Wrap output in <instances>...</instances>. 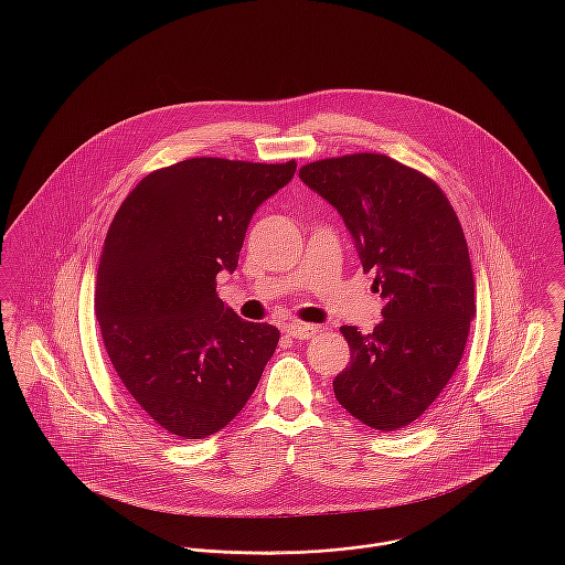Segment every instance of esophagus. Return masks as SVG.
I'll return each mask as SVG.
<instances>
[{
	"label": "esophagus",
	"instance_id": "34e87169",
	"mask_svg": "<svg viewBox=\"0 0 565 565\" xmlns=\"http://www.w3.org/2000/svg\"><path fill=\"white\" fill-rule=\"evenodd\" d=\"M285 332L289 334V337H294V339H311V337H316V332H318V326H313V323H302V322H289L285 323Z\"/></svg>",
	"mask_w": 565,
	"mask_h": 565
}]
</instances>
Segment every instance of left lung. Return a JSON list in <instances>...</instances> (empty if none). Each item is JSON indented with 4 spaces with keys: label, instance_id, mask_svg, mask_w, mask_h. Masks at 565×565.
Masks as SVG:
<instances>
[{
    "label": "left lung",
    "instance_id": "obj_1",
    "mask_svg": "<svg viewBox=\"0 0 565 565\" xmlns=\"http://www.w3.org/2000/svg\"><path fill=\"white\" fill-rule=\"evenodd\" d=\"M300 180L337 209L385 300L372 332L341 326L352 361L334 398L370 428L401 430L448 385L477 316L457 213L430 178L385 154L309 162Z\"/></svg>",
    "mask_w": 565,
    "mask_h": 565
}]
</instances>
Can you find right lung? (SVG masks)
I'll return each mask as SVG.
<instances>
[{
    "instance_id": "1",
    "label": "right lung",
    "mask_w": 565,
    "mask_h": 565,
    "mask_svg": "<svg viewBox=\"0 0 565 565\" xmlns=\"http://www.w3.org/2000/svg\"><path fill=\"white\" fill-rule=\"evenodd\" d=\"M189 159L146 175L119 206L97 267L95 316L130 398L169 435L202 439L235 419L280 332L217 298L256 209L296 173Z\"/></svg>"
}]
</instances>
